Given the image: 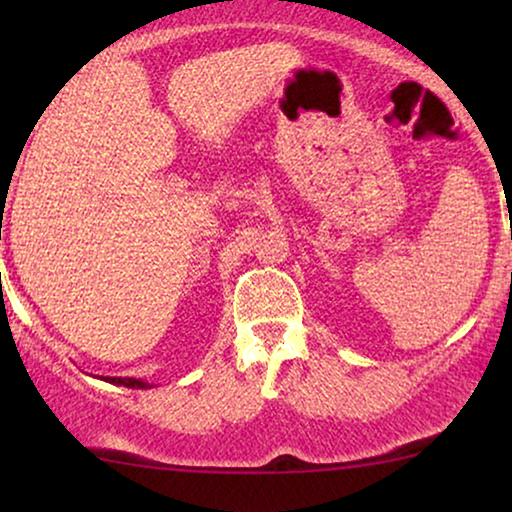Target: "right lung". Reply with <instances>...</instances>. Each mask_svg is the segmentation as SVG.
<instances>
[{
	"label": "right lung",
	"mask_w": 512,
	"mask_h": 512,
	"mask_svg": "<svg viewBox=\"0 0 512 512\" xmlns=\"http://www.w3.org/2000/svg\"><path fill=\"white\" fill-rule=\"evenodd\" d=\"M107 382L123 384V387H128V389H151L149 382L135 380V377H107Z\"/></svg>",
	"instance_id": "1"
}]
</instances>
